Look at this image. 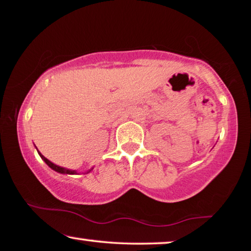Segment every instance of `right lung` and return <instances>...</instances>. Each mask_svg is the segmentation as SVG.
I'll use <instances>...</instances> for the list:
<instances>
[{
	"mask_svg": "<svg viewBox=\"0 0 251 251\" xmlns=\"http://www.w3.org/2000/svg\"><path fill=\"white\" fill-rule=\"evenodd\" d=\"M39 154H40V156H41V158L43 159L46 164L49 165V166L52 168V169H54L55 172H57V173H61V174H70V175H74V174H76V172L75 171H71V169H66V168H63V167H59V166H57V165H55V164H53L52 161H50L48 158H45V157L41 154V152L39 151ZM91 172V171H90ZM88 173V172H87Z\"/></svg>",
	"mask_w": 251,
	"mask_h": 251,
	"instance_id": "add662e5",
	"label": "right lung"
}]
</instances>
